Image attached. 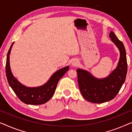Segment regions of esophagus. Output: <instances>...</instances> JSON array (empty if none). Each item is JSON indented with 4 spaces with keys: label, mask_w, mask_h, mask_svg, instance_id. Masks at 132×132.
Listing matches in <instances>:
<instances>
[{
    "label": "esophagus",
    "mask_w": 132,
    "mask_h": 132,
    "mask_svg": "<svg viewBox=\"0 0 132 132\" xmlns=\"http://www.w3.org/2000/svg\"><path fill=\"white\" fill-rule=\"evenodd\" d=\"M78 64V61L77 60H76V59H75V60H73V62H72V66H77Z\"/></svg>",
    "instance_id": "obj_1"
}]
</instances>
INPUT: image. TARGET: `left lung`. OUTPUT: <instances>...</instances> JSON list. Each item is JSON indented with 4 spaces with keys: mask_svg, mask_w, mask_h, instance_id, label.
I'll return each mask as SVG.
<instances>
[{
    "mask_svg": "<svg viewBox=\"0 0 132 132\" xmlns=\"http://www.w3.org/2000/svg\"><path fill=\"white\" fill-rule=\"evenodd\" d=\"M109 37L120 51V60L116 69L102 79L96 78L87 70L78 69V82L85 99L94 103H102L114 99L126 80L127 72L126 52L121 41L111 31Z\"/></svg>",
    "mask_w": 132,
    "mask_h": 132,
    "instance_id": "obj_1",
    "label": "left lung"
}]
</instances>
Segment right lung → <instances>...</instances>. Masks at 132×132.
<instances>
[{
    "label": "right lung",
    "mask_w": 132,
    "mask_h": 132,
    "mask_svg": "<svg viewBox=\"0 0 132 132\" xmlns=\"http://www.w3.org/2000/svg\"><path fill=\"white\" fill-rule=\"evenodd\" d=\"M12 44L8 52L6 62V75L8 82L20 101L28 105H42L45 103L53 97L57 85L60 79L69 69L66 66L55 72L45 84L40 87H28L21 84L14 76L11 70L10 64V55Z\"/></svg>",
    "instance_id": "right-lung-1"
}]
</instances>
